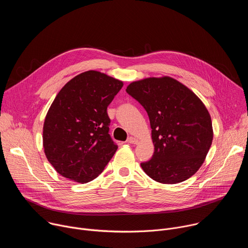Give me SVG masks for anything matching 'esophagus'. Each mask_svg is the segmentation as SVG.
Returning a JSON list of instances; mask_svg holds the SVG:
<instances>
[{"mask_svg": "<svg viewBox=\"0 0 248 248\" xmlns=\"http://www.w3.org/2000/svg\"><path fill=\"white\" fill-rule=\"evenodd\" d=\"M126 142H127V143H129V144H136V143L138 142V139H137V138H135V137H133V136H130V137H128V138H127Z\"/></svg>", "mask_w": 248, "mask_h": 248, "instance_id": "34e87169", "label": "esophagus"}]
</instances>
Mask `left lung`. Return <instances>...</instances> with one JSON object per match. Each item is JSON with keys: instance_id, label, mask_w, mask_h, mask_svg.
Here are the masks:
<instances>
[{"instance_id": "left-lung-1", "label": "left lung", "mask_w": 248, "mask_h": 248, "mask_svg": "<svg viewBox=\"0 0 248 248\" xmlns=\"http://www.w3.org/2000/svg\"><path fill=\"white\" fill-rule=\"evenodd\" d=\"M126 92L148 114L154 154L140 166L158 183L186 181L202 166L213 140V127L203 102L170 77L131 82Z\"/></svg>"}]
</instances>
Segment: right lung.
Masks as SVG:
<instances>
[{
	"mask_svg": "<svg viewBox=\"0 0 248 248\" xmlns=\"http://www.w3.org/2000/svg\"><path fill=\"white\" fill-rule=\"evenodd\" d=\"M123 81L96 70L70 79L58 93L43 126L45 155L62 176L80 184L103 171L118 146L107 108Z\"/></svg>",
	"mask_w": 248,
	"mask_h": 248,
	"instance_id": "add662e5",
	"label": "right lung"
}]
</instances>
